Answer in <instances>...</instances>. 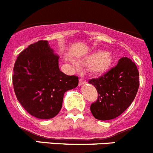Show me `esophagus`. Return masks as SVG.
Returning <instances> with one entry per match:
<instances>
[{"label": "esophagus", "mask_w": 153, "mask_h": 153, "mask_svg": "<svg viewBox=\"0 0 153 153\" xmlns=\"http://www.w3.org/2000/svg\"><path fill=\"white\" fill-rule=\"evenodd\" d=\"M86 80L85 78H80L79 79V85H83L86 84Z\"/></svg>", "instance_id": "esophagus-1"}]
</instances>
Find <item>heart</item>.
Segmentation results:
<instances>
[{
	"instance_id": "heart-1",
	"label": "heart",
	"mask_w": 153,
	"mask_h": 153,
	"mask_svg": "<svg viewBox=\"0 0 153 153\" xmlns=\"http://www.w3.org/2000/svg\"><path fill=\"white\" fill-rule=\"evenodd\" d=\"M114 60V58L111 53L96 51L81 59L79 62L85 65H88V70L92 75H101L110 69Z\"/></svg>"
}]
</instances>
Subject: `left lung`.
<instances>
[{
	"mask_svg": "<svg viewBox=\"0 0 153 153\" xmlns=\"http://www.w3.org/2000/svg\"><path fill=\"white\" fill-rule=\"evenodd\" d=\"M98 97L91 105L93 116L108 120L123 114L134 100L140 86L137 67L130 59L121 58L118 64L97 78L89 80Z\"/></svg>",
	"mask_w": 153,
	"mask_h": 153,
	"instance_id": "left-lung-1",
	"label": "left lung"
}]
</instances>
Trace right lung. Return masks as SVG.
Listing matches in <instances>:
<instances>
[{
	"label": "right lung",
	"mask_w": 153,
	"mask_h": 153,
	"mask_svg": "<svg viewBox=\"0 0 153 153\" xmlns=\"http://www.w3.org/2000/svg\"><path fill=\"white\" fill-rule=\"evenodd\" d=\"M59 59L48 41L39 40L22 51L15 62L13 85L16 98L29 114L39 119L56 117L64 94L78 85V76L60 71Z\"/></svg>",
	"instance_id": "add662e5"
}]
</instances>
